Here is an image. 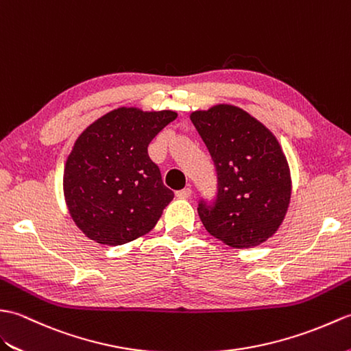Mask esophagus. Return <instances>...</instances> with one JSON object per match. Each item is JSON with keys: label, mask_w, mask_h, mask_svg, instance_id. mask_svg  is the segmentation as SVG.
<instances>
[{"label": "esophagus", "mask_w": 351, "mask_h": 351, "mask_svg": "<svg viewBox=\"0 0 351 351\" xmlns=\"http://www.w3.org/2000/svg\"><path fill=\"white\" fill-rule=\"evenodd\" d=\"M177 198H180V199H186V198H189L191 195H192V189L191 188H184V189H182V191H178L177 193Z\"/></svg>", "instance_id": "1"}]
</instances>
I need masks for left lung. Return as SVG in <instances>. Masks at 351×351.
Instances as JSON below:
<instances>
[{
    "label": "left lung",
    "mask_w": 351,
    "mask_h": 351,
    "mask_svg": "<svg viewBox=\"0 0 351 351\" xmlns=\"http://www.w3.org/2000/svg\"><path fill=\"white\" fill-rule=\"evenodd\" d=\"M217 173L213 204L199 202L206 230L231 247L264 243L281 227L291 198V176L276 136L251 114L219 104L191 114Z\"/></svg>",
    "instance_id": "8db88e82"
}]
</instances>
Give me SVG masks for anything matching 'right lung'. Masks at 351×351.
I'll return each instance as SVG.
<instances>
[{"mask_svg":"<svg viewBox=\"0 0 351 351\" xmlns=\"http://www.w3.org/2000/svg\"><path fill=\"white\" fill-rule=\"evenodd\" d=\"M174 111L121 106L77 136L64 165V199L76 227L117 246L150 232L174 198L149 156V144Z\"/></svg>","mask_w":351,"mask_h":351,"instance_id":"right-lung-1","label":"right lung"}]
</instances>
